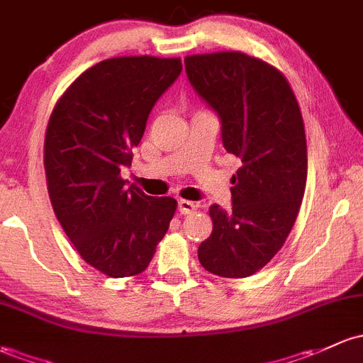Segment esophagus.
<instances>
[{
	"label": "esophagus",
	"mask_w": 363,
	"mask_h": 363,
	"mask_svg": "<svg viewBox=\"0 0 363 363\" xmlns=\"http://www.w3.org/2000/svg\"><path fill=\"white\" fill-rule=\"evenodd\" d=\"M196 209H197L196 202L185 201V199H180V201H178V211H180L182 214H190V213L196 211Z\"/></svg>",
	"instance_id": "obj_1"
}]
</instances>
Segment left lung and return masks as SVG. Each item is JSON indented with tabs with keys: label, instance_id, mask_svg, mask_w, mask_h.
Wrapping results in <instances>:
<instances>
[{
	"label": "left lung",
	"instance_id": "1",
	"mask_svg": "<svg viewBox=\"0 0 363 363\" xmlns=\"http://www.w3.org/2000/svg\"><path fill=\"white\" fill-rule=\"evenodd\" d=\"M196 93L218 114L221 142L242 166L232 177V209L209 208L213 232L199 261L214 275L244 279L279 252L306 186V136L298 100L275 67L240 52L185 58Z\"/></svg>",
	"mask_w": 363,
	"mask_h": 363
}]
</instances>
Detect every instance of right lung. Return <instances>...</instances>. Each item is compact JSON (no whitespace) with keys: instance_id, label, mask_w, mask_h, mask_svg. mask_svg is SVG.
Instances as JSON below:
<instances>
[{"instance_id":"right-lung-1","label":"right lung","mask_w":363,"mask_h":363,"mask_svg":"<svg viewBox=\"0 0 363 363\" xmlns=\"http://www.w3.org/2000/svg\"><path fill=\"white\" fill-rule=\"evenodd\" d=\"M180 58L118 57L81 74L46 128L45 171L53 211L81 258L121 279L142 274L166 235L173 197L145 196L121 178Z\"/></svg>"}]
</instances>
